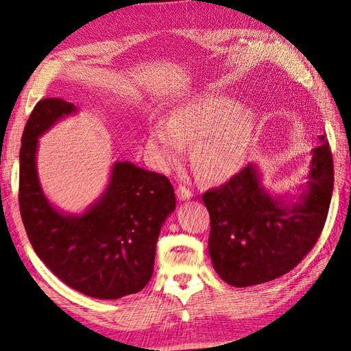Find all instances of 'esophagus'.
<instances>
[{
  "mask_svg": "<svg viewBox=\"0 0 351 351\" xmlns=\"http://www.w3.org/2000/svg\"><path fill=\"white\" fill-rule=\"evenodd\" d=\"M176 196L180 197L181 201H187V199H190V197L193 196V192L190 189H187L186 186H180L176 189Z\"/></svg>",
  "mask_w": 351,
  "mask_h": 351,
  "instance_id": "1",
  "label": "esophagus"
}]
</instances>
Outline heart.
Segmentation results:
<instances>
[{
	"instance_id": "b5f03b06",
	"label": "heart",
	"mask_w": 351,
	"mask_h": 351,
	"mask_svg": "<svg viewBox=\"0 0 351 351\" xmlns=\"http://www.w3.org/2000/svg\"><path fill=\"white\" fill-rule=\"evenodd\" d=\"M254 136V118L237 101L207 95L178 107L165 124L152 127L147 150L161 170L180 162L186 143H193L192 159L204 180L226 181L245 164Z\"/></svg>"
}]
</instances>
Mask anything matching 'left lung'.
I'll use <instances>...</instances> for the list:
<instances>
[{"instance_id": "obj_1", "label": "left lung", "mask_w": 351, "mask_h": 351, "mask_svg": "<svg viewBox=\"0 0 351 351\" xmlns=\"http://www.w3.org/2000/svg\"><path fill=\"white\" fill-rule=\"evenodd\" d=\"M313 149L308 182L295 202L273 197L261 184L256 165L202 201L210 213L208 253L222 281L233 287L269 282L289 273L315 247L333 193V156L321 135Z\"/></svg>"}]
</instances>
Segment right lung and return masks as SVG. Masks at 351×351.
I'll list each match as a JSON object with an SVG mask.
<instances>
[{"mask_svg":"<svg viewBox=\"0 0 351 351\" xmlns=\"http://www.w3.org/2000/svg\"><path fill=\"white\" fill-rule=\"evenodd\" d=\"M76 112L61 98L38 101L20 150V212L32 247L55 276L98 299L141 291L154 273L159 232L176 207L169 178L114 162L110 182L82 215L58 212L44 196L36 171L38 138Z\"/></svg>","mask_w":351,"mask_h":351,"instance_id":"obj_1","label":"right lung"}]
</instances>
